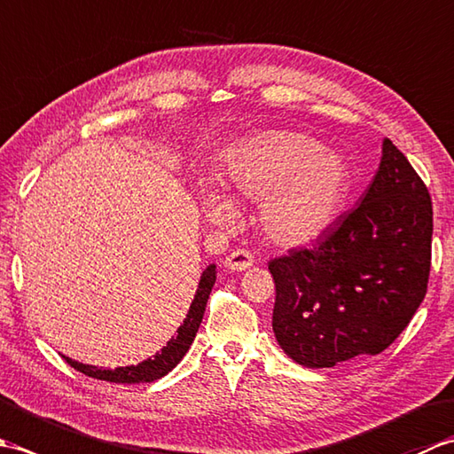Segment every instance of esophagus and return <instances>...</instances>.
<instances>
[{"label": "esophagus", "mask_w": 454, "mask_h": 454, "mask_svg": "<svg viewBox=\"0 0 454 454\" xmlns=\"http://www.w3.org/2000/svg\"><path fill=\"white\" fill-rule=\"evenodd\" d=\"M224 265L230 271H246V269L254 265V255L249 254L247 249H234V252L224 259Z\"/></svg>", "instance_id": "esophagus-1"}]
</instances>
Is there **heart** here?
<instances>
[{"label":"heart","instance_id":"obj_1","mask_svg":"<svg viewBox=\"0 0 454 454\" xmlns=\"http://www.w3.org/2000/svg\"><path fill=\"white\" fill-rule=\"evenodd\" d=\"M226 185L247 199H263L265 234L281 246H304L320 238L340 212L349 171L320 140L291 130H267L242 140L224 163ZM216 224L234 220V205L222 195L205 197Z\"/></svg>","mask_w":454,"mask_h":454}]
</instances>
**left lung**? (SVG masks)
<instances>
[{"mask_svg": "<svg viewBox=\"0 0 454 454\" xmlns=\"http://www.w3.org/2000/svg\"><path fill=\"white\" fill-rule=\"evenodd\" d=\"M431 236L426 183L387 138L359 205L312 247L269 262L278 345L310 369L388 349L426 298Z\"/></svg>", "mask_w": 454, "mask_h": 454, "instance_id": "8db88e82", "label": "left lung"}]
</instances>
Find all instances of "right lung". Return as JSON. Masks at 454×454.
Returning a JSON list of instances; mask_svg holds the SVG:
<instances>
[{"label": "right lung", "instance_id": "obj_1", "mask_svg": "<svg viewBox=\"0 0 454 454\" xmlns=\"http://www.w3.org/2000/svg\"><path fill=\"white\" fill-rule=\"evenodd\" d=\"M215 281H216V265H208L200 275V283L195 293V298H192V302L189 306L185 320H183V324L179 325L177 335L171 337L168 345L153 355L152 359H146L132 366H119V369H113V371L98 369V366L83 364L64 356L66 363L74 366L75 371L83 372L85 376H91V379L117 382V384L153 382L161 379V376H166L171 369H176V364L183 359V356H185L192 340H195L199 325L202 322V316H205V308H207L212 286H215Z\"/></svg>", "mask_w": 454, "mask_h": 454}]
</instances>
